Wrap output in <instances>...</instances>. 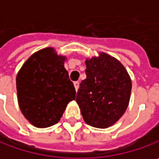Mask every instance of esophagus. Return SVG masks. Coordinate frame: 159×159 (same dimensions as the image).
<instances>
[{
	"mask_svg": "<svg viewBox=\"0 0 159 159\" xmlns=\"http://www.w3.org/2000/svg\"><path fill=\"white\" fill-rule=\"evenodd\" d=\"M74 85H75V91L77 92V91H78V88H79V82H75V83H74Z\"/></svg>",
	"mask_w": 159,
	"mask_h": 159,
	"instance_id": "esophagus-1",
	"label": "esophagus"
}]
</instances>
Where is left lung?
<instances>
[{
    "instance_id": "1",
    "label": "left lung",
    "mask_w": 159,
    "mask_h": 159,
    "mask_svg": "<svg viewBox=\"0 0 159 159\" xmlns=\"http://www.w3.org/2000/svg\"><path fill=\"white\" fill-rule=\"evenodd\" d=\"M98 54L85 60L86 78L80 84L76 102L85 123L105 129L126 111L132 84L120 61L104 52Z\"/></svg>"
}]
</instances>
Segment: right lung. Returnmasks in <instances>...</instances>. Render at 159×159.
<instances>
[{
	"label": "right lung",
	"mask_w": 159,
	"mask_h": 159,
	"mask_svg": "<svg viewBox=\"0 0 159 159\" xmlns=\"http://www.w3.org/2000/svg\"><path fill=\"white\" fill-rule=\"evenodd\" d=\"M66 60L55 48H46L32 54L17 74L18 103L33 126L55 125L75 99V89L64 66Z\"/></svg>",
	"instance_id": "1"
}]
</instances>
